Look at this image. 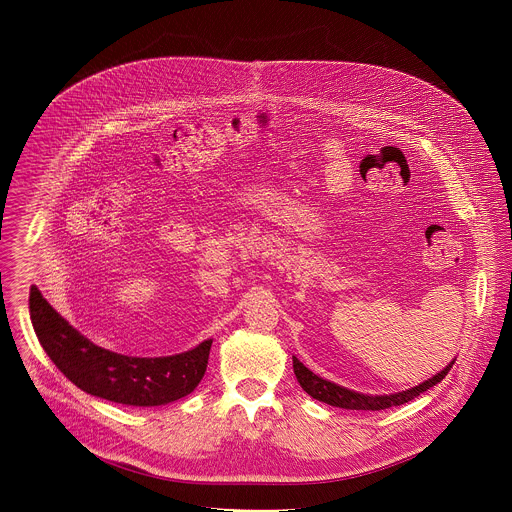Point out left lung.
<instances>
[{"label":"left lung","mask_w":512,"mask_h":512,"mask_svg":"<svg viewBox=\"0 0 512 512\" xmlns=\"http://www.w3.org/2000/svg\"><path fill=\"white\" fill-rule=\"evenodd\" d=\"M455 363V359L445 366L443 370H439L438 374H434L432 378L420 382L414 388L402 390V392H394V394H361L355 390H349L345 386H339L331 380H325L321 376H317L315 372H311L303 363H299L293 357V372L297 382L301 384V388L315 400L325 402L329 406H337V408H345V410H386L390 406H400L406 404L410 400H414L416 396H420L422 392H426L428 388L436 386L445 378V374L451 370V366Z\"/></svg>","instance_id":"left-lung-1"}]
</instances>
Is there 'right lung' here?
Returning a JSON list of instances; mask_svg holds the SVG:
<instances>
[{
  "mask_svg": "<svg viewBox=\"0 0 512 512\" xmlns=\"http://www.w3.org/2000/svg\"><path fill=\"white\" fill-rule=\"evenodd\" d=\"M29 311L55 366L90 396L126 406H163L191 394L205 376L211 339L171 357H128L94 345L31 288Z\"/></svg>",
  "mask_w": 512,
  "mask_h": 512,
  "instance_id": "add662e5",
  "label": "right lung"
}]
</instances>
